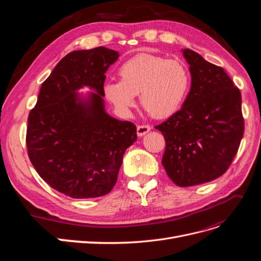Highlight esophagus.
I'll return each instance as SVG.
<instances>
[{
  "instance_id": "34e87169",
  "label": "esophagus",
  "mask_w": 261,
  "mask_h": 261,
  "mask_svg": "<svg viewBox=\"0 0 261 261\" xmlns=\"http://www.w3.org/2000/svg\"><path fill=\"white\" fill-rule=\"evenodd\" d=\"M150 129H151V127H150L149 125H139L137 126V135L140 137L144 136L147 133L150 132Z\"/></svg>"
}]
</instances>
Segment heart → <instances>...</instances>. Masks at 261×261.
<instances>
[{"mask_svg": "<svg viewBox=\"0 0 261 261\" xmlns=\"http://www.w3.org/2000/svg\"><path fill=\"white\" fill-rule=\"evenodd\" d=\"M121 81H108L102 86L105 98L115 111L128 116L140 102L152 116L167 118L183 106L191 89L192 76L184 62L152 54H139L118 67Z\"/></svg>", "mask_w": 261, "mask_h": 261, "instance_id": "1", "label": "heart"}]
</instances>
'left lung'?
Instances as JSON below:
<instances>
[{"mask_svg":"<svg viewBox=\"0 0 261 261\" xmlns=\"http://www.w3.org/2000/svg\"><path fill=\"white\" fill-rule=\"evenodd\" d=\"M192 86L179 111L155 126L165 138L162 164L173 183L199 185L220 177L244 134L241 91L224 69L184 49Z\"/></svg>","mask_w":261,"mask_h":261,"instance_id":"left-lung-1","label":"left lung"}]
</instances>
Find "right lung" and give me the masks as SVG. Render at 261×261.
Here are the masks:
<instances>
[{"instance_id": "1", "label": "right lung", "mask_w": 261, "mask_h": 261, "mask_svg": "<svg viewBox=\"0 0 261 261\" xmlns=\"http://www.w3.org/2000/svg\"><path fill=\"white\" fill-rule=\"evenodd\" d=\"M118 57L105 46L68 53L43 82L28 116L31 163L52 188L72 198L111 192L126 149L137 139L135 124L105 109V74ZM84 86L94 92L78 94Z\"/></svg>"}]
</instances>
